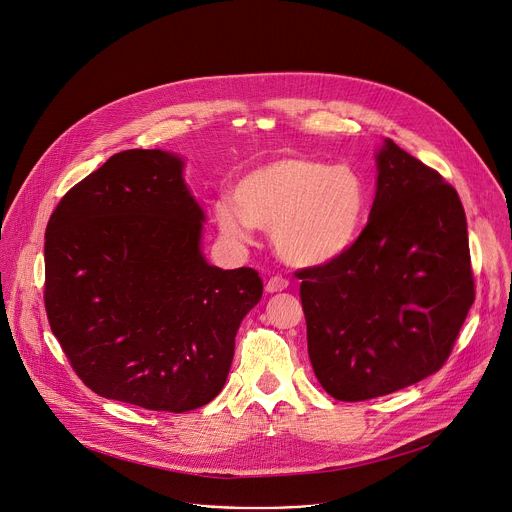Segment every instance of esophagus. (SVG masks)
Returning <instances> with one entry per match:
<instances>
[{"label":"esophagus","instance_id":"34e87169","mask_svg":"<svg viewBox=\"0 0 512 512\" xmlns=\"http://www.w3.org/2000/svg\"><path fill=\"white\" fill-rule=\"evenodd\" d=\"M287 285H289V281H287V279H283L281 275H273V277L267 281L265 289H267V294H277V291L287 289Z\"/></svg>","mask_w":512,"mask_h":512}]
</instances>
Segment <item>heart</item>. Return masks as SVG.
Segmentation results:
<instances>
[{
	"mask_svg": "<svg viewBox=\"0 0 512 512\" xmlns=\"http://www.w3.org/2000/svg\"><path fill=\"white\" fill-rule=\"evenodd\" d=\"M235 201L214 206L218 229L249 243L253 229L271 231L279 259L294 267H322L346 255L360 237L369 190L350 166L287 156L271 160L235 186Z\"/></svg>",
	"mask_w": 512,
	"mask_h": 512,
	"instance_id": "b5f03b06",
	"label": "heart"
}]
</instances>
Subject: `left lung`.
Returning a JSON list of instances; mask_svg holds the SVG:
<instances>
[{
	"label": "left lung",
	"instance_id": "1",
	"mask_svg": "<svg viewBox=\"0 0 512 512\" xmlns=\"http://www.w3.org/2000/svg\"><path fill=\"white\" fill-rule=\"evenodd\" d=\"M369 223L340 259L300 271L308 354L338 401L375 399L442 369L474 304L458 192L385 137Z\"/></svg>",
	"mask_w": 512,
	"mask_h": 512
}]
</instances>
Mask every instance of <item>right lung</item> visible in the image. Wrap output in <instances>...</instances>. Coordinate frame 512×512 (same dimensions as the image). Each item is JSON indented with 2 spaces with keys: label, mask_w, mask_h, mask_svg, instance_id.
<instances>
[{
  "label": "right lung",
  "mask_w": 512,
  "mask_h": 512,
  "mask_svg": "<svg viewBox=\"0 0 512 512\" xmlns=\"http://www.w3.org/2000/svg\"><path fill=\"white\" fill-rule=\"evenodd\" d=\"M204 221L184 158L164 150L119 152L58 202L44 243L46 314L97 395L184 413L223 391L263 281L206 261Z\"/></svg>",
  "instance_id": "obj_1"
}]
</instances>
